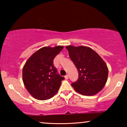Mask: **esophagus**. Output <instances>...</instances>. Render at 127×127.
Wrapping results in <instances>:
<instances>
[{
	"label": "esophagus",
	"mask_w": 127,
	"mask_h": 127,
	"mask_svg": "<svg viewBox=\"0 0 127 127\" xmlns=\"http://www.w3.org/2000/svg\"><path fill=\"white\" fill-rule=\"evenodd\" d=\"M65 79H66V80H67L69 79V76H68V74H66V75L65 76Z\"/></svg>",
	"instance_id": "obj_1"
}]
</instances>
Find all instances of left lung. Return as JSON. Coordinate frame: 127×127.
<instances>
[{
    "label": "left lung",
    "mask_w": 127,
    "mask_h": 127,
    "mask_svg": "<svg viewBox=\"0 0 127 127\" xmlns=\"http://www.w3.org/2000/svg\"><path fill=\"white\" fill-rule=\"evenodd\" d=\"M69 57L79 72V78L71 85L78 93L92 95L101 91L107 81L108 68L101 57L85 46H67Z\"/></svg>",
    "instance_id": "obj_1"
}]
</instances>
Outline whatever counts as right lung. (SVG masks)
<instances>
[{
  "mask_svg": "<svg viewBox=\"0 0 127 127\" xmlns=\"http://www.w3.org/2000/svg\"><path fill=\"white\" fill-rule=\"evenodd\" d=\"M64 47H44L32 55L24 65L22 79L28 91L34 98L47 100L58 93L64 77L57 73L54 59Z\"/></svg>",
  "mask_w": 127,
  "mask_h": 127,
  "instance_id": "right-lung-1",
  "label": "right lung"
}]
</instances>
